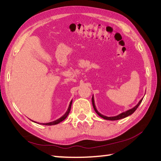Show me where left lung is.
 I'll use <instances>...</instances> for the list:
<instances>
[{
    "label": "left lung",
    "mask_w": 161,
    "mask_h": 161,
    "mask_svg": "<svg viewBox=\"0 0 161 161\" xmlns=\"http://www.w3.org/2000/svg\"><path fill=\"white\" fill-rule=\"evenodd\" d=\"M142 100H143V98L139 101V102L138 103L137 105H136L134 107L132 108H130V109L127 110L126 111H124V112L120 114H119V115H117V116H110V117H108V116H106L102 115V114H100V113L99 112V111H97V108H96V106H95V103H94V96H92V105H93L94 109L95 111H96V113H97L99 116H101V117H102V118H103V119L110 120V121H116V120H119V119H121L126 118V117L129 116H130V115H131V114H132L133 112H134V111H135L136 109H137V108L138 107V106H139V105L141 104V102H142Z\"/></svg>",
    "instance_id": "1"
}]
</instances>
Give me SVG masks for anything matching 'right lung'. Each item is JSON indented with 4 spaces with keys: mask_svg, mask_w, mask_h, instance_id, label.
<instances>
[{
    "mask_svg": "<svg viewBox=\"0 0 161 161\" xmlns=\"http://www.w3.org/2000/svg\"><path fill=\"white\" fill-rule=\"evenodd\" d=\"M72 100L71 101L70 103H69V107H68L67 111H66V113H65V114H64V115L62 116V117H60V118H59V119H57V120H55V121H54L49 122V123H43V124H42V125H46V126H52V125H56V124H59V123H60L61 121H64V120L67 117L68 114H69V111H70V109H71V107H72ZM33 122H35V123H37V122H35V121H33ZM38 124H39V123H38Z\"/></svg>",
    "mask_w": 161,
    "mask_h": 161,
    "instance_id": "obj_1",
    "label": "right lung"
}]
</instances>
